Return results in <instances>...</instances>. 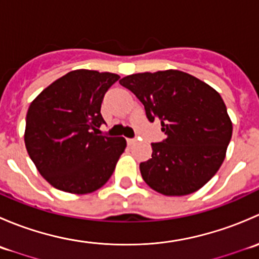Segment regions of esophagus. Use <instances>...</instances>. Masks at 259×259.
Wrapping results in <instances>:
<instances>
[{"mask_svg":"<svg viewBox=\"0 0 259 259\" xmlns=\"http://www.w3.org/2000/svg\"><path fill=\"white\" fill-rule=\"evenodd\" d=\"M126 142H127V144H129V145H133V144H135V143H137V138H133V139H126Z\"/></svg>","mask_w":259,"mask_h":259,"instance_id":"obj_1","label":"esophagus"}]
</instances>
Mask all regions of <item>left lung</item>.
Returning <instances> with one entry per match:
<instances>
[{"mask_svg":"<svg viewBox=\"0 0 259 259\" xmlns=\"http://www.w3.org/2000/svg\"><path fill=\"white\" fill-rule=\"evenodd\" d=\"M119 82L142 101L149 121L160 120L166 135L140 163L146 184L164 195H187L207 184L226 158L233 130L222 96L179 70L133 74Z\"/></svg>","mask_w":259,"mask_h":259,"instance_id":"left-lung-1","label":"left lung"}]
</instances>
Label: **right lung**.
Segmentation results:
<instances>
[{
  "label": "right lung",
  "mask_w": 259,
  "mask_h": 259,
  "mask_svg": "<svg viewBox=\"0 0 259 259\" xmlns=\"http://www.w3.org/2000/svg\"><path fill=\"white\" fill-rule=\"evenodd\" d=\"M119 75L74 70L48 86L26 115L25 145L52 187L88 194L103 187L126 148L122 137L98 135L104 95Z\"/></svg>",
  "instance_id": "obj_1"
}]
</instances>
